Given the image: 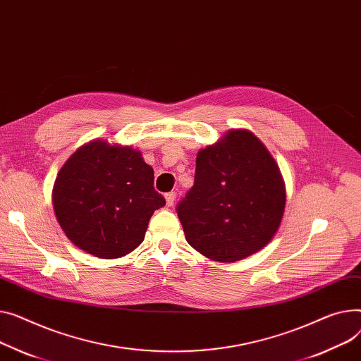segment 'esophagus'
I'll list each match as a JSON object with an SVG mask.
<instances>
[{
  "label": "esophagus",
  "mask_w": 361,
  "mask_h": 361,
  "mask_svg": "<svg viewBox=\"0 0 361 361\" xmlns=\"http://www.w3.org/2000/svg\"><path fill=\"white\" fill-rule=\"evenodd\" d=\"M165 200H166V206H173L174 204V200H176V193L174 191H170V193L165 195Z\"/></svg>",
  "instance_id": "esophagus-1"
}]
</instances>
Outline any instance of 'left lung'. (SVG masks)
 I'll list each match as a JSON object with an SVG mask.
<instances>
[{
    "label": "left lung",
    "instance_id": "1",
    "mask_svg": "<svg viewBox=\"0 0 361 361\" xmlns=\"http://www.w3.org/2000/svg\"><path fill=\"white\" fill-rule=\"evenodd\" d=\"M284 204L276 161L255 135L236 129L197 154L195 185L176 210L191 247L233 262L271 241Z\"/></svg>",
    "mask_w": 361,
    "mask_h": 361
}]
</instances>
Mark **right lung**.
Listing matches in <instances>:
<instances>
[{"mask_svg":"<svg viewBox=\"0 0 361 361\" xmlns=\"http://www.w3.org/2000/svg\"><path fill=\"white\" fill-rule=\"evenodd\" d=\"M56 219L66 236L99 258L137 248L154 212L165 204L154 170L130 147L95 139L63 164L54 185Z\"/></svg>","mask_w":361,"mask_h":361,"instance_id":"obj_1","label":"right lung"}]
</instances>
